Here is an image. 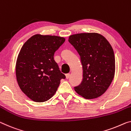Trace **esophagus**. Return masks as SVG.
I'll use <instances>...</instances> for the list:
<instances>
[{
	"label": "esophagus",
	"mask_w": 131,
	"mask_h": 131,
	"mask_svg": "<svg viewBox=\"0 0 131 131\" xmlns=\"http://www.w3.org/2000/svg\"><path fill=\"white\" fill-rule=\"evenodd\" d=\"M70 77V74H66V79H68V78H69Z\"/></svg>",
	"instance_id": "34e87169"
}]
</instances>
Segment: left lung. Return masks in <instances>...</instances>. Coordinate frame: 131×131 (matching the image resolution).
Returning a JSON list of instances; mask_svg holds the SVG:
<instances>
[{
	"mask_svg": "<svg viewBox=\"0 0 131 131\" xmlns=\"http://www.w3.org/2000/svg\"><path fill=\"white\" fill-rule=\"evenodd\" d=\"M68 41L79 54L83 71L81 83L74 90L85 99L99 97L105 93L114 77L115 60L111 45L97 33L72 35Z\"/></svg>",
	"mask_w": 131,
	"mask_h": 131,
	"instance_id": "8db88e82",
	"label": "left lung"
}]
</instances>
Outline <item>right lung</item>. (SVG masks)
I'll use <instances>...</instances> for the list:
<instances>
[{
    "instance_id": "right-lung-1",
    "label": "right lung",
    "mask_w": 131,
    "mask_h": 131,
    "mask_svg": "<svg viewBox=\"0 0 131 131\" xmlns=\"http://www.w3.org/2000/svg\"><path fill=\"white\" fill-rule=\"evenodd\" d=\"M65 40L63 37L37 34L21 48L16 64V76L20 88L33 101L50 99L61 80L66 78L54 60V53Z\"/></svg>"
}]
</instances>
